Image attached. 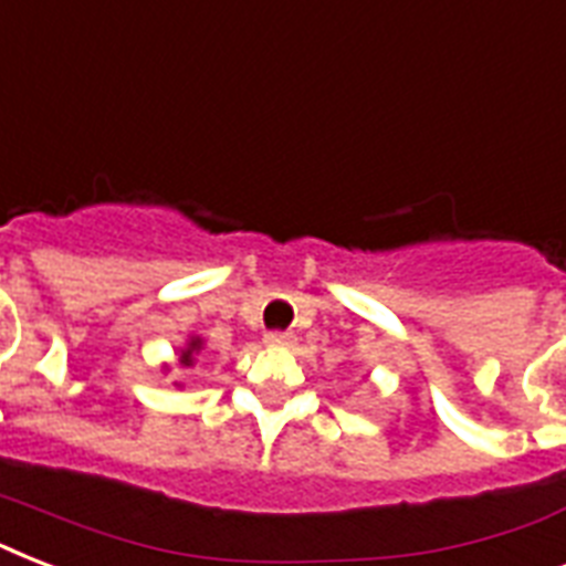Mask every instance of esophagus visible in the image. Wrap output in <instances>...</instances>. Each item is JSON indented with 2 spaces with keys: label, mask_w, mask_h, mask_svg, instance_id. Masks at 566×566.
Here are the masks:
<instances>
[{
  "label": "esophagus",
  "mask_w": 566,
  "mask_h": 566,
  "mask_svg": "<svg viewBox=\"0 0 566 566\" xmlns=\"http://www.w3.org/2000/svg\"><path fill=\"white\" fill-rule=\"evenodd\" d=\"M264 340H266V344H270V346H284V349H287V346L296 344V337H293L291 332H266Z\"/></svg>",
  "instance_id": "esophagus-1"
}]
</instances>
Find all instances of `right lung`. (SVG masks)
<instances>
[{
	"label": "right lung",
	"mask_w": 566,
	"mask_h": 566,
	"mask_svg": "<svg viewBox=\"0 0 566 566\" xmlns=\"http://www.w3.org/2000/svg\"><path fill=\"white\" fill-rule=\"evenodd\" d=\"M199 349H202V340H199V337H196V340H190V344H188V349H185V353H181L179 361L185 364V367H193V355L199 353Z\"/></svg>",
	"instance_id": "right-lung-1"
}]
</instances>
